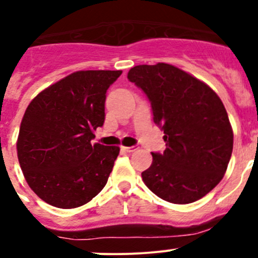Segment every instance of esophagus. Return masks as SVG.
<instances>
[{"label": "esophagus", "instance_id": "obj_1", "mask_svg": "<svg viewBox=\"0 0 258 258\" xmlns=\"http://www.w3.org/2000/svg\"><path fill=\"white\" fill-rule=\"evenodd\" d=\"M139 149L137 146H122V150H124L126 152H135Z\"/></svg>", "mask_w": 258, "mask_h": 258}]
</instances>
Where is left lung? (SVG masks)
I'll use <instances>...</instances> for the list:
<instances>
[{"label": "left lung", "mask_w": 258, "mask_h": 258, "mask_svg": "<svg viewBox=\"0 0 258 258\" xmlns=\"http://www.w3.org/2000/svg\"><path fill=\"white\" fill-rule=\"evenodd\" d=\"M127 78L151 102L166 142L164 154H151L142 180L170 203L199 201L223 179L233 150L223 102L204 82L166 62L134 67Z\"/></svg>", "instance_id": "8db88e82"}]
</instances>
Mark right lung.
Returning a JSON list of instances; mask_svg holds the SVG:
<instances>
[{
    "instance_id": "add662e5",
    "label": "right lung",
    "mask_w": 258,
    "mask_h": 258,
    "mask_svg": "<svg viewBox=\"0 0 258 258\" xmlns=\"http://www.w3.org/2000/svg\"><path fill=\"white\" fill-rule=\"evenodd\" d=\"M122 71H81L40 92L27 106L17 157L32 191L56 208H78L107 184L118 146L92 145L103 126L106 92Z\"/></svg>"
}]
</instances>
